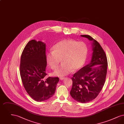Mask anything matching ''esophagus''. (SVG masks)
I'll return each instance as SVG.
<instances>
[{
	"label": "esophagus",
	"mask_w": 124,
	"mask_h": 124,
	"mask_svg": "<svg viewBox=\"0 0 124 124\" xmlns=\"http://www.w3.org/2000/svg\"><path fill=\"white\" fill-rule=\"evenodd\" d=\"M59 79H60V80H63L65 79V77H60V78H59Z\"/></svg>",
	"instance_id": "esophagus-1"
}]
</instances>
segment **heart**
I'll use <instances>...</instances> for the list:
<instances>
[{
    "instance_id": "1",
    "label": "heart",
    "mask_w": 124,
    "mask_h": 124,
    "mask_svg": "<svg viewBox=\"0 0 124 124\" xmlns=\"http://www.w3.org/2000/svg\"><path fill=\"white\" fill-rule=\"evenodd\" d=\"M88 47L84 42L73 39H65L56 44L53 51L47 53V64L53 70L56 69L61 59L62 64L53 72V75L62 77L69 74L72 70L81 68L85 62Z\"/></svg>"
}]
</instances>
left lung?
Instances as JSON below:
<instances>
[{
  "label": "left lung",
  "instance_id": "1",
  "mask_svg": "<svg viewBox=\"0 0 124 124\" xmlns=\"http://www.w3.org/2000/svg\"><path fill=\"white\" fill-rule=\"evenodd\" d=\"M92 42V56L90 62L75 73L72 77L70 94L74 100L86 103L95 99L105 82L107 60L100 44L92 37L81 35Z\"/></svg>",
  "mask_w": 124,
  "mask_h": 124
}]
</instances>
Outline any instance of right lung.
<instances>
[{
    "instance_id": "1",
    "label": "right lung",
    "mask_w": 124,
    "mask_h": 124,
    "mask_svg": "<svg viewBox=\"0 0 124 124\" xmlns=\"http://www.w3.org/2000/svg\"><path fill=\"white\" fill-rule=\"evenodd\" d=\"M46 44L30 41L22 52L20 73L24 87L34 100L41 102L53 96L59 81L58 77H46Z\"/></svg>"
}]
</instances>
